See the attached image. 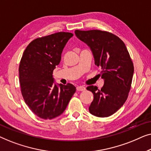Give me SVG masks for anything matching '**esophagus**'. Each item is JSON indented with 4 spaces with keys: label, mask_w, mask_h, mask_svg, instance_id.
<instances>
[{
    "label": "esophagus",
    "mask_w": 151,
    "mask_h": 151,
    "mask_svg": "<svg viewBox=\"0 0 151 151\" xmlns=\"http://www.w3.org/2000/svg\"><path fill=\"white\" fill-rule=\"evenodd\" d=\"M76 89H77V91H84L86 90V88L83 86H78L76 88Z\"/></svg>",
    "instance_id": "esophagus-1"
}]
</instances>
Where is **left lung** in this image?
Segmentation results:
<instances>
[{
	"label": "left lung",
	"instance_id": "1",
	"mask_svg": "<svg viewBox=\"0 0 151 151\" xmlns=\"http://www.w3.org/2000/svg\"><path fill=\"white\" fill-rule=\"evenodd\" d=\"M75 34L90 47L104 80L101 89L93 85L86 88L93 93L89 112L97 117L110 116L123 106L131 89L134 67L129 51L123 41L110 32L76 30Z\"/></svg>",
	"mask_w": 151,
	"mask_h": 151
}]
</instances>
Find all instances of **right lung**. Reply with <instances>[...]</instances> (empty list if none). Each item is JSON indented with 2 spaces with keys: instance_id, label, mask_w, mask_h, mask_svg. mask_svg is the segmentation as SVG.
<instances>
[{
  "instance_id": "add662e5",
  "label": "right lung",
  "mask_w": 151,
  "mask_h": 151,
  "mask_svg": "<svg viewBox=\"0 0 151 151\" xmlns=\"http://www.w3.org/2000/svg\"><path fill=\"white\" fill-rule=\"evenodd\" d=\"M73 36L58 32L32 41L24 50L19 65L22 96L29 108L42 119L60 115L76 92L73 84L54 83L53 71L61 60L68 40Z\"/></svg>"
}]
</instances>
